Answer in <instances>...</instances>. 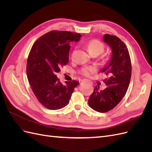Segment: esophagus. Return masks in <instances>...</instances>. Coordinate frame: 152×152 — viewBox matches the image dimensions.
Listing matches in <instances>:
<instances>
[{"label":"esophagus","mask_w":152,"mask_h":152,"mask_svg":"<svg viewBox=\"0 0 152 152\" xmlns=\"http://www.w3.org/2000/svg\"><path fill=\"white\" fill-rule=\"evenodd\" d=\"M82 82H89V80H87V79H84V80H82Z\"/></svg>","instance_id":"esophagus-1"}]
</instances>
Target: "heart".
I'll use <instances>...</instances> for the list:
<instances>
[{"label":"heart","mask_w":152,"mask_h":152,"mask_svg":"<svg viewBox=\"0 0 152 152\" xmlns=\"http://www.w3.org/2000/svg\"><path fill=\"white\" fill-rule=\"evenodd\" d=\"M87 49L89 50V52L91 54L96 53L100 54L101 53H102L104 50V45H103V44L98 40H93L90 41V42L87 44ZM75 52V50H74L72 54V58L73 57V56H74ZM96 69L94 66H87V67L82 68L81 72L82 73V74H84V75H86V76H88L91 74V73L96 72Z\"/></svg>","instance_id":"obj_1"}]
</instances>
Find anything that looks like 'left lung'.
<instances>
[{"instance_id":"left-lung-1","label":"left lung","mask_w":152,"mask_h":152,"mask_svg":"<svg viewBox=\"0 0 152 152\" xmlns=\"http://www.w3.org/2000/svg\"><path fill=\"white\" fill-rule=\"evenodd\" d=\"M103 41L112 49V58L101 72L108 78L104 82L107 86L104 90L96 86L90 96L89 107L96 111L104 113L112 110L125 96L131 77V61L128 49L117 37L105 34Z\"/></svg>"}]
</instances>
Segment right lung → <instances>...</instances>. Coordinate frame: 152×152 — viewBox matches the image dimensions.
Returning a JSON list of instances; mask_svg holds the SVG:
<instances>
[{
  "mask_svg": "<svg viewBox=\"0 0 152 152\" xmlns=\"http://www.w3.org/2000/svg\"><path fill=\"white\" fill-rule=\"evenodd\" d=\"M79 34L51 31L37 40L29 53L26 64L27 78L39 102L49 110H59L68 104L76 80L62 84L56 73L69 61L70 43L78 42Z\"/></svg>",
  "mask_w": 152,
  "mask_h": 152,
  "instance_id": "right-lung-1",
  "label": "right lung"
}]
</instances>
